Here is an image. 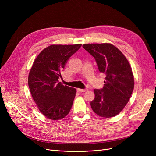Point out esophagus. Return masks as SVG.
Listing matches in <instances>:
<instances>
[{
  "instance_id": "obj_1",
  "label": "esophagus",
  "mask_w": 156,
  "mask_h": 156,
  "mask_svg": "<svg viewBox=\"0 0 156 156\" xmlns=\"http://www.w3.org/2000/svg\"><path fill=\"white\" fill-rule=\"evenodd\" d=\"M77 92H84L87 90V89H81V88H77Z\"/></svg>"
}]
</instances>
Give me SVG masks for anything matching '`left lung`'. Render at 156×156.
<instances>
[{
  "instance_id": "1",
  "label": "left lung",
  "mask_w": 156,
  "mask_h": 156,
  "mask_svg": "<svg viewBox=\"0 0 156 156\" xmlns=\"http://www.w3.org/2000/svg\"><path fill=\"white\" fill-rule=\"evenodd\" d=\"M83 48L95 58L99 71L106 75L103 88L94 90L92 109L101 117L115 116L129 101L134 88V77L128 60L109 43L83 44Z\"/></svg>"
}]
</instances>
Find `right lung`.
Returning a JSON list of instances; mask_svg holds the SVG:
<instances>
[{"instance_id": "add662e5", "label": "right lung", "mask_w": 156, "mask_h": 156, "mask_svg": "<svg viewBox=\"0 0 156 156\" xmlns=\"http://www.w3.org/2000/svg\"><path fill=\"white\" fill-rule=\"evenodd\" d=\"M82 44L51 45L42 50L33 62L28 83L33 100L42 115L58 120L68 115L76 89L58 82L61 71Z\"/></svg>"}]
</instances>
